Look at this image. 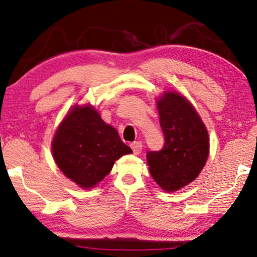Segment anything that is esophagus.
I'll return each instance as SVG.
<instances>
[{
    "label": "esophagus",
    "instance_id": "esophagus-1",
    "mask_svg": "<svg viewBox=\"0 0 257 257\" xmlns=\"http://www.w3.org/2000/svg\"><path fill=\"white\" fill-rule=\"evenodd\" d=\"M130 147H132V149L135 155H140L141 151H142V148H143L142 143L141 142H134V143H132V146Z\"/></svg>",
    "mask_w": 257,
    "mask_h": 257
}]
</instances>
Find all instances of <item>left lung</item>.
<instances>
[{"instance_id": "8db88e82", "label": "left lung", "mask_w": 257, "mask_h": 257, "mask_svg": "<svg viewBox=\"0 0 257 257\" xmlns=\"http://www.w3.org/2000/svg\"><path fill=\"white\" fill-rule=\"evenodd\" d=\"M156 104L165 144L149 151L147 163L155 182L165 192H176L199 176L209 155V136L193 104L176 91H164Z\"/></svg>"}]
</instances>
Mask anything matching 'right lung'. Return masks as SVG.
I'll return each mask as SVG.
<instances>
[{"label":"right lung","instance_id":"1","mask_svg":"<svg viewBox=\"0 0 257 257\" xmlns=\"http://www.w3.org/2000/svg\"><path fill=\"white\" fill-rule=\"evenodd\" d=\"M51 150L63 175L82 190L95 187L115 161L133 154L91 103L74 104L67 111L53 135Z\"/></svg>","mask_w":257,"mask_h":257}]
</instances>
